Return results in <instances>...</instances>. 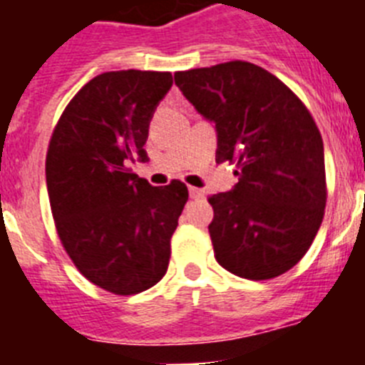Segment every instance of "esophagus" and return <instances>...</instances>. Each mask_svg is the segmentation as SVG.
<instances>
[{
  "label": "esophagus",
  "instance_id": "esophagus-1",
  "mask_svg": "<svg viewBox=\"0 0 365 365\" xmlns=\"http://www.w3.org/2000/svg\"><path fill=\"white\" fill-rule=\"evenodd\" d=\"M188 192H190V197H192V199H199V197H202V190L195 188V186H190Z\"/></svg>",
  "mask_w": 365,
  "mask_h": 365
}]
</instances>
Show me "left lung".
<instances>
[{
  "instance_id": "1",
  "label": "left lung",
  "mask_w": 365,
  "mask_h": 365,
  "mask_svg": "<svg viewBox=\"0 0 365 365\" xmlns=\"http://www.w3.org/2000/svg\"><path fill=\"white\" fill-rule=\"evenodd\" d=\"M175 83L215 122V160L235 164L240 177L232 192L208 197L215 259L240 278H278L307 254L325 214L324 143L311 111L243 60L177 71Z\"/></svg>"
}]
</instances>
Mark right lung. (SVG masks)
Here are the masks:
<instances>
[{"mask_svg":"<svg viewBox=\"0 0 365 365\" xmlns=\"http://www.w3.org/2000/svg\"><path fill=\"white\" fill-rule=\"evenodd\" d=\"M172 83L168 71L98 74L51 135L45 179L58 237L83 278L113 294H138L163 279L188 201L185 182L151 186L130 168L148 160L150 120Z\"/></svg>","mask_w":365,"mask_h":365,"instance_id":"obj_1","label":"right lung"}]
</instances>
